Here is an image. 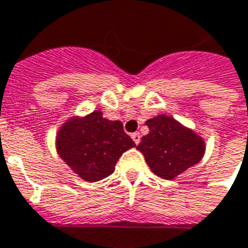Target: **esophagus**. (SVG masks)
I'll return each mask as SVG.
<instances>
[{
	"label": "esophagus",
	"instance_id": "1",
	"mask_svg": "<svg viewBox=\"0 0 248 248\" xmlns=\"http://www.w3.org/2000/svg\"><path fill=\"white\" fill-rule=\"evenodd\" d=\"M131 138H133V141L136 142V145H138V143L141 142V136H140V133H133V134H131Z\"/></svg>",
	"mask_w": 248,
	"mask_h": 248
}]
</instances>
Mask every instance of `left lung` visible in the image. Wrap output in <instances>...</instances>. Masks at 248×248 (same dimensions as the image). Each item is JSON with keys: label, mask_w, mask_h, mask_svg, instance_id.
I'll list each match as a JSON object with an SVG mask.
<instances>
[{"label": "left lung", "mask_w": 248, "mask_h": 248, "mask_svg": "<svg viewBox=\"0 0 248 248\" xmlns=\"http://www.w3.org/2000/svg\"><path fill=\"white\" fill-rule=\"evenodd\" d=\"M146 126L149 134L142 137L137 149L158 177L172 180L202 158V138L172 117L158 115L148 119Z\"/></svg>", "instance_id": "left-lung-1"}]
</instances>
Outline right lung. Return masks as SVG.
Returning a JSON list of instances; mask_svg holds the SVG:
<instances>
[{
	"instance_id": "obj_1",
	"label": "right lung",
	"mask_w": 248,
	"mask_h": 248,
	"mask_svg": "<svg viewBox=\"0 0 248 248\" xmlns=\"http://www.w3.org/2000/svg\"><path fill=\"white\" fill-rule=\"evenodd\" d=\"M56 145L64 162L90 183L110 176L122 153L136 146L122 122L105 119L100 111L64 124Z\"/></svg>"
}]
</instances>
